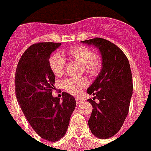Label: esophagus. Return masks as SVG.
I'll return each mask as SVG.
<instances>
[{"instance_id": "esophagus-1", "label": "esophagus", "mask_w": 151, "mask_h": 151, "mask_svg": "<svg viewBox=\"0 0 151 151\" xmlns=\"http://www.w3.org/2000/svg\"><path fill=\"white\" fill-rule=\"evenodd\" d=\"M82 101H83L82 98H81V97H76V102H77V104H80Z\"/></svg>"}]
</instances>
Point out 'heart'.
<instances>
[{
	"mask_svg": "<svg viewBox=\"0 0 151 151\" xmlns=\"http://www.w3.org/2000/svg\"><path fill=\"white\" fill-rule=\"evenodd\" d=\"M69 59L81 63V71L90 77H95L102 68V58L97 52L92 50L86 46H74L65 52ZM49 65L51 71L56 76L63 75L65 71V59L59 53L50 58ZM86 78H69L63 81V87L66 92L73 95H78L88 86Z\"/></svg>",
	"mask_w": 151,
	"mask_h": 151,
	"instance_id": "obj_1",
	"label": "heart"
}]
</instances>
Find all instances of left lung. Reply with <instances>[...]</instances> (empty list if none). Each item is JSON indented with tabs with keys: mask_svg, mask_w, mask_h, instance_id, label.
Listing matches in <instances>:
<instances>
[{
	"mask_svg": "<svg viewBox=\"0 0 151 151\" xmlns=\"http://www.w3.org/2000/svg\"><path fill=\"white\" fill-rule=\"evenodd\" d=\"M99 48L102 70L87 89L94 96L88 99L93 111L88 119L92 133L100 139H109L119 132L128 114L133 83L129 61L120 48L102 38L82 41ZM99 100L96 103L95 99Z\"/></svg>",
	"mask_w": 151,
	"mask_h": 151,
	"instance_id": "8db88e82",
	"label": "left lung"
}]
</instances>
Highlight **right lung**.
Wrapping results in <instances>:
<instances>
[{
    "mask_svg": "<svg viewBox=\"0 0 151 151\" xmlns=\"http://www.w3.org/2000/svg\"><path fill=\"white\" fill-rule=\"evenodd\" d=\"M60 42H37L25 50L15 75L17 99L26 119L41 138L56 142L65 135L76 101L67 93L63 101L52 96L55 76L50 68V54Z\"/></svg>",
    "mask_w": 151,
    "mask_h": 151,
    "instance_id": "1",
    "label": "right lung"
}]
</instances>
